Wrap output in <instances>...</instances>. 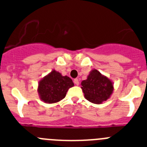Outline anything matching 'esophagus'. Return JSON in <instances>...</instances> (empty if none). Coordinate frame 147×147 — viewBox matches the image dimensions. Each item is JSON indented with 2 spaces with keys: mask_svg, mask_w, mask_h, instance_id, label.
I'll return each instance as SVG.
<instances>
[{
  "mask_svg": "<svg viewBox=\"0 0 147 147\" xmlns=\"http://www.w3.org/2000/svg\"><path fill=\"white\" fill-rule=\"evenodd\" d=\"M74 84L75 85H79V80H78V79H74Z\"/></svg>",
  "mask_w": 147,
  "mask_h": 147,
  "instance_id": "34e87169",
  "label": "esophagus"
}]
</instances>
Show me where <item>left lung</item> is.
I'll use <instances>...</instances> for the list:
<instances>
[{
	"instance_id": "8db88e82",
	"label": "left lung",
	"mask_w": 147,
	"mask_h": 147,
	"mask_svg": "<svg viewBox=\"0 0 147 147\" xmlns=\"http://www.w3.org/2000/svg\"><path fill=\"white\" fill-rule=\"evenodd\" d=\"M81 84L85 98L94 104H101L106 101L113 90L112 82L95 69Z\"/></svg>"
}]
</instances>
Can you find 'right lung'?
<instances>
[{
    "label": "right lung",
    "instance_id": "obj_1",
    "mask_svg": "<svg viewBox=\"0 0 147 147\" xmlns=\"http://www.w3.org/2000/svg\"><path fill=\"white\" fill-rule=\"evenodd\" d=\"M72 80L52 71L39 83L38 93L45 103H55L65 97L67 90L74 86Z\"/></svg>",
    "mask_w": 147,
    "mask_h": 147
}]
</instances>
